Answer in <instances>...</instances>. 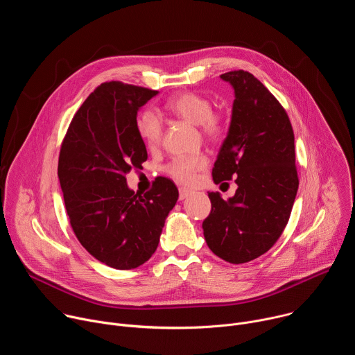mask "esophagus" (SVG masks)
Segmentation results:
<instances>
[{"label": "esophagus", "instance_id": "1", "mask_svg": "<svg viewBox=\"0 0 355 355\" xmlns=\"http://www.w3.org/2000/svg\"><path fill=\"white\" fill-rule=\"evenodd\" d=\"M178 192H180V196H178L180 200H184L185 198H188V196L192 193V192H191L189 189H187V188H180Z\"/></svg>", "mask_w": 355, "mask_h": 355}]
</instances>
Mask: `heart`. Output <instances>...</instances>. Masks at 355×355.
Wrapping results in <instances>:
<instances>
[{"label": "heart", "mask_w": 355, "mask_h": 355, "mask_svg": "<svg viewBox=\"0 0 355 355\" xmlns=\"http://www.w3.org/2000/svg\"><path fill=\"white\" fill-rule=\"evenodd\" d=\"M163 111L170 116L198 125L200 132L212 141L220 140L225 135L226 126L222 116L212 111L211 101L200 94L192 91L178 92L166 101ZM135 126L139 137L148 148H155L160 144L163 126L160 119L153 112H140L135 121ZM205 166V156L182 155L171 159V162L166 166V173L177 182L189 184L195 178L196 171L202 170Z\"/></svg>", "instance_id": "obj_1"}]
</instances>
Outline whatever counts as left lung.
<instances>
[{
  "instance_id": "left-lung-1",
  "label": "left lung",
  "mask_w": 355,
  "mask_h": 355,
  "mask_svg": "<svg viewBox=\"0 0 355 355\" xmlns=\"http://www.w3.org/2000/svg\"><path fill=\"white\" fill-rule=\"evenodd\" d=\"M220 78L232 84L234 101L212 177L215 184L234 177L237 189L229 200L208 193L212 211L202 229L218 257L243 264L267 252L289 220L299 187L295 137L286 111L260 80L244 70Z\"/></svg>"
}]
</instances>
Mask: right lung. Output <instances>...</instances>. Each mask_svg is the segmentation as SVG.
<instances>
[{
  "mask_svg": "<svg viewBox=\"0 0 355 355\" xmlns=\"http://www.w3.org/2000/svg\"><path fill=\"white\" fill-rule=\"evenodd\" d=\"M157 94L121 81L101 84L73 116L60 148L58 175L73 232L92 257L116 270L153 256L178 199L164 177L144 193L126 184V174L147 160L137 111Z\"/></svg>",
  "mask_w": 355,
  "mask_h": 355,
  "instance_id": "add662e5",
  "label": "right lung"
}]
</instances>
